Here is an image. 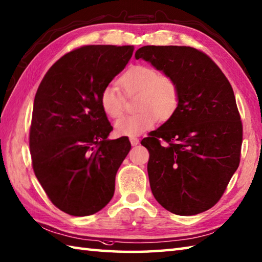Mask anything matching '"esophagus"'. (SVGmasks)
Masks as SVG:
<instances>
[{"label":"esophagus","instance_id":"esophagus-1","mask_svg":"<svg viewBox=\"0 0 262 262\" xmlns=\"http://www.w3.org/2000/svg\"><path fill=\"white\" fill-rule=\"evenodd\" d=\"M129 141H130V144H132L133 146H136L137 144L140 143V140H138L137 137H130V138H129Z\"/></svg>","mask_w":262,"mask_h":262}]
</instances>
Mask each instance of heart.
I'll return each instance as SVG.
<instances>
[{"label":"heart","instance_id":"1","mask_svg":"<svg viewBox=\"0 0 262 262\" xmlns=\"http://www.w3.org/2000/svg\"><path fill=\"white\" fill-rule=\"evenodd\" d=\"M126 96H137L136 114L124 116L116 121L115 129L119 136L140 135L155 122L166 120L174 114L179 104V86L171 76L160 74L146 65L128 69L118 81ZM100 104L104 114L117 118L124 111L125 99L114 85H107L100 93Z\"/></svg>","mask_w":262,"mask_h":262}]
</instances>
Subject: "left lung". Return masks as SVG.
<instances>
[{"mask_svg": "<svg viewBox=\"0 0 262 262\" xmlns=\"http://www.w3.org/2000/svg\"><path fill=\"white\" fill-rule=\"evenodd\" d=\"M135 58L151 63L179 86L174 114L141 142L149 152L153 196L177 215L208 210L240 163L242 122L230 82L207 55L192 47L144 46Z\"/></svg>", "mask_w": 262, "mask_h": 262, "instance_id": "1", "label": "left lung"}]
</instances>
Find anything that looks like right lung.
<instances>
[{
  "label": "right lung",
  "instance_id": "1",
  "mask_svg": "<svg viewBox=\"0 0 262 262\" xmlns=\"http://www.w3.org/2000/svg\"><path fill=\"white\" fill-rule=\"evenodd\" d=\"M133 46L91 45L59 58L43 76L33 101L29 145L32 168L51 202L73 216L96 214L115 192L130 151L113 126L100 93L125 69Z\"/></svg>",
  "mask_w": 262,
  "mask_h": 262
}]
</instances>
